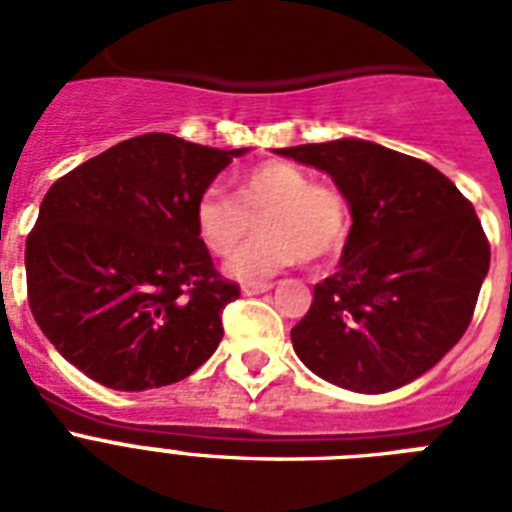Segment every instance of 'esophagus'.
Listing matches in <instances>:
<instances>
[{"instance_id":"34e87169","label":"esophagus","mask_w":512,"mask_h":512,"mask_svg":"<svg viewBox=\"0 0 512 512\" xmlns=\"http://www.w3.org/2000/svg\"><path fill=\"white\" fill-rule=\"evenodd\" d=\"M268 289H271L268 281H249V284H241V292H244V295H263Z\"/></svg>"}]
</instances>
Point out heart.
<instances>
[{"label":"heart","instance_id":"heart-1","mask_svg":"<svg viewBox=\"0 0 512 512\" xmlns=\"http://www.w3.org/2000/svg\"><path fill=\"white\" fill-rule=\"evenodd\" d=\"M260 220V239L239 249L225 273L239 281L268 279L300 257L319 263L337 255L348 236V204L332 185L313 183L295 164L263 162L241 172L233 199L207 188L196 199V236L215 257L231 255Z\"/></svg>","mask_w":512,"mask_h":512}]
</instances>
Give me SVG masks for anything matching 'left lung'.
I'll return each mask as SVG.
<instances>
[{"label":"left lung","instance_id":"1","mask_svg":"<svg viewBox=\"0 0 512 512\" xmlns=\"http://www.w3.org/2000/svg\"><path fill=\"white\" fill-rule=\"evenodd\" d=\"M335 180L353 225L340 268L313 287L292 345L313 374L353 393L417 380L457 345L489 273V241L457 185L372 140L276 148Z\"/></svg>","mask_w":512,"mask_h":512}]
</instances>
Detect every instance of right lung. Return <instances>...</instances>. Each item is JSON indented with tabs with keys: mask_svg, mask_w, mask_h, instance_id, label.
I'll return each mask as SVG.
<instances>
[{
	"mask_svg": "<svg viewBox=\"0 0 512 512\" xmlns=\"http://www.w3.org/2000/svg\"><path fill=\"white\" fill-rule=\"evenodd\" d=\"M247 151L148 132L52 183L26 239V284L68 364L132 393L185 380L215 353L239 287L217 276L193 207Z\"/></svg>",
	"mask_w": 512,
	"mask_h": 512,
	"instance_id": "1",
	"label": "right lung"
}]
</instances>
